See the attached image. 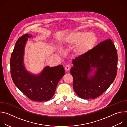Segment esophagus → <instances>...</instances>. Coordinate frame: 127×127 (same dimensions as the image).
<instances>
[{
  "mask_svg": "<svg viewBox=\"0 0 127 127\" xmlns=\"http://www.w3.org/2000/svg\"><path fill=\"white\" fill-rule=\"evenodd\" d=\"M70 66L69 64H68V65H67L65 66V70H66V71H69V70H70Z\"/></svg>",
  "mask_w": 127,
  "mask_h": 127,
  "instance_id": "obj_1",
  "label": "esophagus"
}]
</instances>
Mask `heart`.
Returning <instances> with one entry per match:
<instances>
[{
	"label": "heart",
	"instance_id": "b5f03b06",
	"mask_svg": "<svg viewBox=\"0 0 127 127\" xmlns=\"http://www.w3.org/2000/svg\"><path fill=\"white\" fill-rule=\"evenodd\" d=\"M95 35L91 32H77L69 34L67 38L70 45H77L76 50L80 54H83L91 50L96 43Z\"/></svg>",
	"mask_w": 127,
	"mask_h": 127
}]
</instances>
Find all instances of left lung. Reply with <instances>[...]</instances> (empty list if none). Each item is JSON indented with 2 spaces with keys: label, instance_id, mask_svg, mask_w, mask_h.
Returning <instances> with one entry per match:
<instances>
[{
  "label": "left lung",
  "instance_id": "1",
  "mask_svg": "<svg viewBox=\"0 0 127 127\" xmlns=\"http://www.w3.org/2000/svg\"><path fill=\"white\" fill-rule=\"evenodd\" d=\"M70 70L73 88L80 98L94 99L100 96L114 82L117 73L118 55L111 39L105 40L72 61ZM96 67L95 74L89 79L88 73Z\"/></svg>",
  "mask_w": 127,
  "mask_h": 127
}]
</instances>
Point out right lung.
Returning <instances> with one entry per match:
<instances>
[{
    "mask_svg": "<svg viewBox=\"0 0 127 127\" xmlns=\"http://www.w3.org/2000/svg\"><path fill=\"white\" fill-rule=\"evenodd\" d=\"M30 35V34H29ZM28 33L16 42L10 58V74L14 84L30 99L46 101L54 95L59 81L65 74L63 65L46 67L39 75H33L25 70L23 65L24 47Z\"/></svg>",
    "mask_w": 127,
    "mask_h": 127,
    "instance_id": "1",
    "label": "right lung"
}]
</instances>
